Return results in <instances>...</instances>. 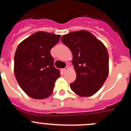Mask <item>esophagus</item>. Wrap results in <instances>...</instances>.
I'll use <instances>...</instances> for the list:
<instances>
[{"label":"esophagus","mask_w":131,"mask_h":131,"mask_svg":"<svg viewBox=\"0 0 131 131\" xmlns=\"http://www.w3.org/2000/svg\"><path fill=\"white\" fill-rule=\"evenodd\" d=\"M68 70V67H66V68L61 70V72H62V73H65V72H66Z\"/></svg>","instance_id":"esophagus-1"}]
</instances>
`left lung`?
<instances>
[{"mask_svg":"<svg viewBox=\"0 0 131 131\" xmlns=\"http://www.w3.org/2000/svg\"><path fill=\"white\" fill-rule=\"evenodd\" d=\"M61 41L73 55L76 78L70 84L71 89L80 96H91L100 89L108 75L106 48L96 37L84 30L64 35Z\"/></svg>","mask_w":131,"mask_h":131,"instance_id":"left-lung-1","label":"left lung"}]
</instances>
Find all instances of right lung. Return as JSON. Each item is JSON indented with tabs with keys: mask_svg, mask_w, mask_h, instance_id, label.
<instances>
[{
	"mask_svg": "<svg viewBox=\"0 0 131 131\" xmlns=\"http://www.w3.org/2000/svg\"><path fill=\"white\" fill-rule=\"evenodd\" d=\"M59 39V35L39 31L18 45L14 72L20 87L29 96L44 99L51 94L60 72L53 66L50 50Z\"/></svg>",
	"mask_w": 131,
	"mask_h": 131,
	"instance_id": "obj_1",
	"label": "right lung"
}]
</instances>
